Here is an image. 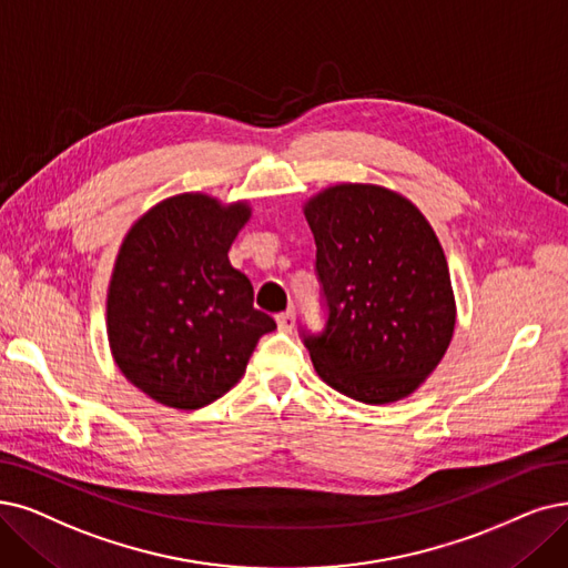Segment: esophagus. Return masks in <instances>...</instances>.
I'll return each instance as SVG.
<instances>
[{"mask_svg": "<svg viewBox=\"0 0 568 568\" xmlns=\"http://www.w3.org/2000/svg\"><path fill=\"white\" fill-rule=\"evenodd\" d=\"M277 326H280V331H291L293 328V324H296V312L293 310H286V312H280L277 316Z\"/></svg>", "mask_w": 568, "mask_h": 568, "instance_id": "34e87169", "label": "esophagus"}]
</instances>
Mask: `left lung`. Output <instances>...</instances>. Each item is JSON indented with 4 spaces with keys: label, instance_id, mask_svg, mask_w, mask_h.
Segmentation results:
<instances>
[{
    "label": "left lung",
    "instance_id": "1",
    "mask_svg": "<svg viewBox=\"0 0 568 568\" xmlns=\"http://www.w3.org/2000/svg\"><path fill=\"white\" fill-rule=\"evenodd\" d=\"M316 242L324 328L301 324L316 373L382 405L434 373L455 331L443 246L410 200L382 186H333L305 207Z\"/></svg>",
    "mask_w": 568,
    "mask_h": 568
}]
</instances>
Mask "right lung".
Here are the masks:
<instances>
[{
	"instance_id": "right-lung-1",
	"label": "right lung",
	"mask_w": 568,
	"mask_h": 568,
	"mask_svg": "<svg viewBox=\"0 0 568 568\" xmlns=\"http://www.w3.org/2000/svg\"><path fill=\"white\" fill-rule=\"evenodd\" d=\"M248 219L184 193L128 233L106 298L109 345L123 375L153 400L197 410L235 387L258 337L275 331L254 286L229 261Z\"/></svg>"
}]
</instances>
